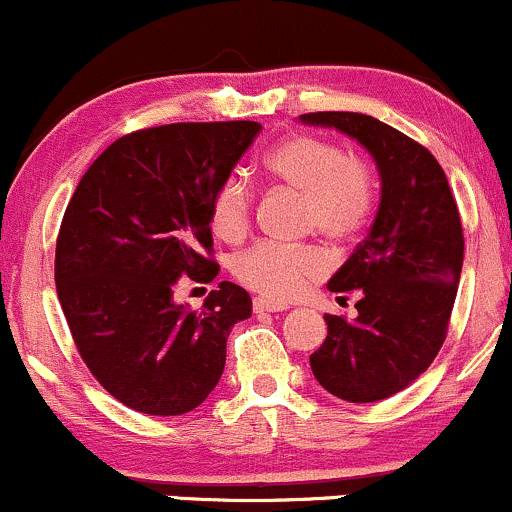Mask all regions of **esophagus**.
Listing matches in <instances>:
<instances>
[{
	"label": "esophagus",
	"mask_w": 512,
	"mask_h": 512,
	"mask_svg": "<svg viewBox=\"0 0 512 512\" xmlns=\"http://www.w3.org/2000/svg\"><path fill=\"white\" fill-rule=\"evenodd\" d=\"M286 308H289V303H276V301H272V298H264V296L252 301V310L260 315L262 313H281V310H286Z\"/></svg>",
	"instance_id": "obj_1"
}]
</instances>
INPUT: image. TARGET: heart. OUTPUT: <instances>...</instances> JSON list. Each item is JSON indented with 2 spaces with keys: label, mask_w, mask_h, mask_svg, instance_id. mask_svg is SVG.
<instances>
[{
  "label": "heart",
  "mask_w": 512,
  "mask_h": 512,
  "mask_svg": "<svg viewBox=\"0 0 512 512\" xmlns=\"http://www.w3.org/2000/svg\"><path fill=\"white\" fill-rule=\"evenodd\" d=\"M276 185L303 202V226L334 245H346L368 226L375 209L370 170L344 154L342 146L315 134H293L264 158ZM252 221V187L243 175H228L211 202V226L223 240H240ZM327 272V260L313 245L260 243L233 260L240 284L272 301H291Z\"/></svg>",
  "instance_id": "1"
}]
</instances>
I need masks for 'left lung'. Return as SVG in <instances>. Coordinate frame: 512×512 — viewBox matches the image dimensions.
<instances>
[{"label":"left lung","mask_w":512,"mask_h":512,"mask_svg":"<svg viewBox=\"0 0 512 512\" xmlns=\"http://www.w3.org/2000/svg\"><path fill=\"white\" fill-rule=\"evenodd\" d=\"M373 156L380 204L368 236L327 289L358 296L356 320L325 315L327 337L310 356L315 380L344 402H380L431 366L448 334L462 274L460 211L440 163L399 129L361 113H308Z\"/></svg>","instance_id":"8db88e82"}]
</instances>
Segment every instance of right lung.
<instances>
[{
    "label": "right lung",
    "mask_w": 512,
    "mask_h": 512,
    "mask_svg": "<svg viewBox=\"0 0 512 512\" xmlns=\"http://www.w3.org/2000/svg\"><path fill=\"white\" fill-rule=\"evenodd\" d=\"M260 122H178L127 134L76 185L57 236L55 284L93 378L129 409L178 416L219 383L226 339L252 315L231 281L204 308L173 301L180 276L209 284L219 264L211 202Z\"/></svg>",
    "instance_id": "1"
}]
</instances>
